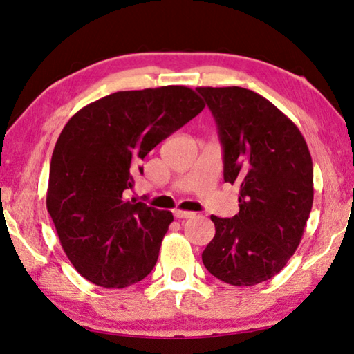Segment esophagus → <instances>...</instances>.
I'll use <instances>...</instances> for the list:
<instances>
[{
	"instance_id": "34e87169",
	"label": "esophagus",
	"mask_w": 354,
	"mask_h": 354,
	"mask_svg": "<svg viewBox=\"0 0 354 354\" xmlns=\"http://www.w3.org/2000/svg\"><path fill=\"white\" fill-rule=\"evenodd\" d=\"M195 212H190V211H181V209H176L175 211V217L176 218H190L194 217Z\"/></svg>"
}]
</instances>
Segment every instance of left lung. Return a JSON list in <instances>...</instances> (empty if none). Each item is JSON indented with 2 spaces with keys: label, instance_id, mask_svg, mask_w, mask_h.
Returning a JSON list of instances; mask_svg holds the SVG:
<instances>
[{
  "label": "left lung",
  "instance_id": "obj_1",
  "mask_svg": "<svg viewBox=\"0 0 354 354\" xmlns=\"http://www.w3.org/2000/svg\"><path fill=\"white\" fill-rule=\"evenodd\" d=\"M217 124L223 179L239 186V212L211 216L216 234L201 254L222 282L252 287L282 271L313 203V165L299 129L276 105L239 86L197 88Z\"/></svg>",
  "mask_w": 354,
  "mask_h": 354
}]
</instances>
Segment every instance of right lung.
I'll return each mask as SVG.
<instances>
[{
  "label": "right lung",
  "instance_id": "add662e5",
  "mask_svg": "<svg viewBox=\"0 0 354 354\" xmlns=\"http://www.w3.org/2000/svg\"><path fill=\"white\" fill-rule=\"evenodd\" d=\"M205 109L187 86L118 91L83 106L55 145L47 209L72 265L89 282L126 288L153 268L170 211L126 198L138 162Z\"/></svg>",
  "mask_w": 354,
  "mask_h": 354
}]
</instances>
